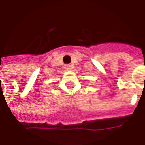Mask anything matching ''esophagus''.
I'll use <instances>...</instances> for the list:
<instances>
[{
  "label": "esophagus",
  "mask_w": 145,
  "mask_h": 145,
  "mask_svg": "<svg viewBox=\"0 0 145 145\" xmlns=\"http://www.w3.org/2000/svg\"><path fill=\"white\" fill-rule=\"evenodd\" d=\"M65 68V69H66L67 71H70L71 69V65H66Z\"/></svg>",
  "instance_id": "34e87169"
}]
</instances>
